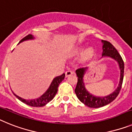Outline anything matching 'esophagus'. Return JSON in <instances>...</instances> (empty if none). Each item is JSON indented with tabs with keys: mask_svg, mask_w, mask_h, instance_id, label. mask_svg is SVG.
Returning <instances> with one entry per match:
<instances>
[{
	"mask_svg": "<svg viewBox=\"0 0 132 132\" xmlns=\"http://www.w3.org/2000/svg\"><path fill=\"white\" fill-rule=\"evenodd\" d=\"M74 72H73V71L70 70H67L66 72V73H65V74H66V77H68V76H69L70 75H72V74H74Z\"/></svg>",
	"mask_w": 132,
	"mask_h": 132,
	"instance_id": "obj_1",
	"label": "esophagus"
}]
</instances>
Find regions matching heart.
Returning <instances> with one entry per match:
<instances>
[{"label": "heart", "mask_w": 132, "mask_h": 132, "mask_svg": "<svg viewBox=\"0 0 132 132\" xmlns=\"http://www.w3.org/2000/svg\"><path fill=\"white\" fill-rule=\"evenodd\" d=\"M82 50H83V47L80 46L78 47L75 50H74V55H79L80 54L82 53ZM94 50L92 48H88L86 50L84 51L83 53L82 54V58L83 60H86L92 56V55L93 54Z\"/></svg>", "instance_id": "obj_1"}]
</instances>
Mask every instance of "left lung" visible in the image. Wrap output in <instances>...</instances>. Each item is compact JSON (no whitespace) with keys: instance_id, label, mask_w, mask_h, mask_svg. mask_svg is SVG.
Segmentation results:
<instances>
[{"instance_id":"left-lung-1","label":"left lung","mask_w":132,"mask_h":132,"mask_svg":"<svg viewBox=\"0 0 132 132\" xmlns=\"http://www.w3.org/2000/svg\"><path fill=\"white\" fill-rule=\"evenodd\" d=\"M102 57H110L113 58L118 63L119 67L120 69V78L118 86L116 90L113 92L112 94L104 97L96 96L88 92L85 88L84 82V76L85 74L86 71L88 68H78L76 70V73L78 76L77 85L75 88V93L78 98L86 106L93 108L102 107L107 104L112 102L116 99L118 95L120 93L121 90L122 82L123 79V72H124V63L122 58L121 57L118 50L114 48V46L110 42L106 40H102Z\"/></svg>"}]
</instances>
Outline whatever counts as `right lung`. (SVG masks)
<instances>
[{"label": "right lung", "mask_w": 132, "mask_h": 132, "mask_svg": "<svg viewBox=\"0 0 132 132\" xmlns=\"http://www.w3.org/2000/svg\"><path fill=\"white\" fill-rule=\"evenodd\" d=\"M32 39H34L32 35L28 34V35H27V36L22 39L19 42V43L23 42V41L28 40H32ZM64 77L65 74H63L62 75L59 76L54 78L52 80L51 84L50 85V87L46 90V92H45V93L43 94L40 97H39L38 98H36V99L25 100L16 95L14 92L13 94L19 100H20L24 104H27L28 106H32V107H42V106H45L46 104H48L49 102H50L54 98L55 95L56 94L57 92H58V86L60 84V82L64 79Z\"/></svg>", "instance_id": "1"}]
</instances>
